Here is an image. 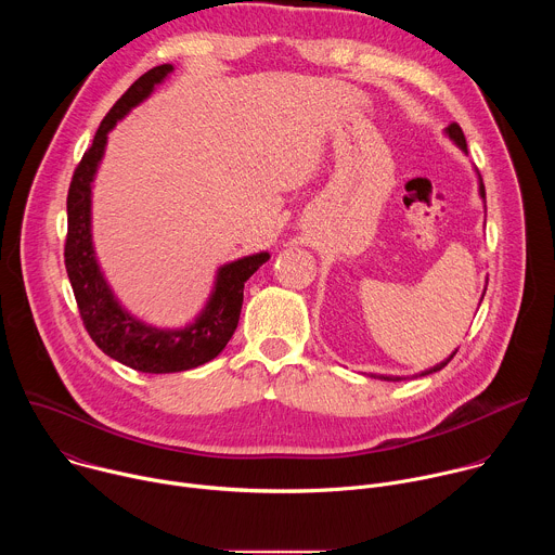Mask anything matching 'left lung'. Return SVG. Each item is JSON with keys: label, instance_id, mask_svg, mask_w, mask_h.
<instances>
[{"label": "left lung", "instance_id": "8db88e82", "mask_svg": "<svg viewBox=\"0 0 555 555\" xmlns=\"http://www.w3.org/2000/svg\"><path fill=\"white\" fill-rule=\"evenodd\" d=\"M446 135L461 149V151H465L467 153V144H465V135H463V131H461V127L456 125V122H450L448 127H446ZM477 176H479V171H477ZM479 195L486 199V186H483V180H481V176H479ZM481 300H483V296H481ZM456 353V351H454ZM454 353L450 356V358H446L443 362H439V364H435V366H430V369H426V371H422V373H417V375H430V373H435V371H441L452 358H454ZM417 375H413V377H417ZM371 377H377V379H384V382H402V379H406V377H402V375H371Z\"/></svg>", "mask_w": 555, "mask_h": 555}]
</instances>
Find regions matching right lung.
Returning <instances> with one entry per match:
<instances>
[{"label": "right lung", "instance_id": "add662e5", "mask_svg": "<svg viewBox=\"0 0 555 555\" xmlns=\"http://www.w3.org/2000/svg\"><path fill=\"white\" fill-rule=\"evenodd\" d=\"M171 72V63L144 72L116 101L78 163L67 191L65 270L83 325L103 353L142 373H180L217 358L240 323L246 281L270 259L268 253H257L221 266L204 309L191 325L180 330H160L138 321L118 302L101 272L92 244V182L103 160L107 133Z\"/></svg>", "mask_w": 555, "mask_h": 555}]
</instances>
